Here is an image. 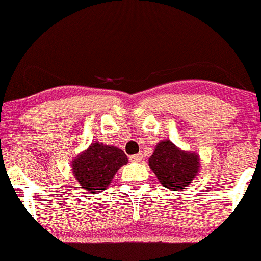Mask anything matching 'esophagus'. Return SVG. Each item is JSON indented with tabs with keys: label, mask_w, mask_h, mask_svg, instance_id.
Returning <instances> with one entry per match:
<instances>
[{
	"label": "esophagus",
	"mask_w": 261,
	"mask_h": 261,
	"mask_svg": "<svg viewBox=\"0 0 261 261\" xmlns=\"http://www.w3.org/2000/svg\"><path fill=\"white\" fill-rule=\"evenodd\" d=\"M142 158H143V155L139 153V154L130 155V157H128V160H130L131 162H140V161H142Z\"/></svg>",
	"instance_id": "obj_1"
}]
</instances>
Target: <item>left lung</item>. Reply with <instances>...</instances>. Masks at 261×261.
<instances>
[{
  "instance_id": "8db88e82",
  "label": "left lung",
  "mask_w": 261,
  "mask_h": 261,
  "mask_svg": "<svg viewBox=\"0 0 261 261\" xmlns=\"http://www.w3.org/2000/svg\"><path fill=\"white\" fill-rule=\"evenodd\" d=\"M148 161L161 184L170 190L187 188L196 176L200 164L195 153L180 151L169 140L158 143Z\"/></svg>"
}]
</instances>
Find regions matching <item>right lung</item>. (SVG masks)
Here are the masks:
<instances>
[{"label":"right lung","mask_w":261,"mask_h":261,"mask_svg":"<svg viewBox=\"0 0 261 261\" xmlns=\"http://www.w3.org/2000/svg\"><path fill=\"white\" fill-rule=\"evenodd\" d=\"M127 163V157L114 146L94 142L72 162L79 188L87 193H101L109 187L119 168Z\"/></svg>","instance_id":"1"}]
</instances>
